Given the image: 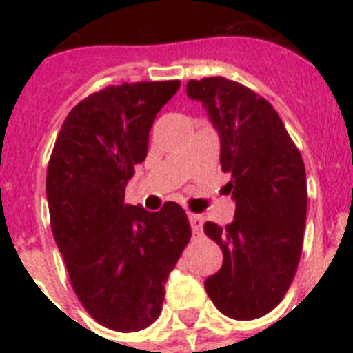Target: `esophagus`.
Here are the masks:
<instances>
[{"label":"esophagus","instance_id":"1","mask_svg":"<svg viewBox=\"0 0 353 353\" xmlns=\"http://www.w3.org/2000/svg\"><path fill=\"white\" fill-rule=\"evenodd\" d=\"M187 217H189V223H191L192 233H201V230H203V217L198 214H189Z\"/></svg>","mask_w":353,"mask_h":353}]
</instances>
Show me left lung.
Segmentation results:
<instances>
[{"instance_id": "1", "label": "left lung", "mask_w": 353, "mask_h": 353, "mask_svg": "<svg viewBox=\"0 0 353 353\" xmlns=\"http://www.w3.org/2000/svg\"><path fill=\"white\" fill-rule=\"evenodd\" d=\"M221 139V168L235 217L226 228L205 223L223 249V267L205 279L215 307L235 320H254L283 301L302 252L307 187L301 152L276 109L226 77L187 83Z\"/></svg>"}]
</instances>
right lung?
I'll return each instance as SVG.
<instances>
[{"label": "right lung", "instance_id": "right-lung-1", "mask_svg": "<svg viewBox=\"0 0 353 353\" xmlns=\"http://www.w3.org/2000/svg\"><path fill=\"white\" fill-rule=\"evenodd\" d=\"M179 88L180 81H161L92 93L65 118L49 161L51 228L72 288L97 322L118 332L155 322L191 239L180 205L148 212L125 203L155 117Z\"/></svg>", "mask_w": 353, "mask_h": 353}]
</instances>
